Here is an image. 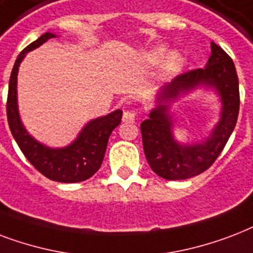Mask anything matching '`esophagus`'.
Returning a JSON list of instances; mask_svg holds the SVG:
<instances>
[{
    "label": "esophagus",
    "instance_id": "obj_1",
    "mask_svg": "<svg viewBox=\"0 0 253 253\" xmlns=\"http://www.w3.org/2000/svg\"><path fill=\"white\" fill-rule=\"evenodd\" d=\"M136 120V113L132 112V111H125L124 115H123V121L124 123H134Z\"/></svg>",
    "mask_w": 253,
    "mask_h": 253
}]
</instances>
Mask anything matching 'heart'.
<instances>
[{
    "mask_svg": "<svg viewBox=\"0 0 253 253\" xmlns=\"http://www.w3.org/2000/svg\"><path fill=\"white\" fill-rule=\"evenodd\" d=\"M141 62L146 67H156L162 62V74L165 76H174L185 66V56L181 51L174 50L168 52L166 47L157 46L144 52L141 56Z\"/></svg>",
    "mask_w": 253,
    "mask_h": 253,
    "instance_id": "1",
    "label": "heart"
}]
</instances>
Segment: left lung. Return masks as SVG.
I'll return each mask as SVG.
<instances>
[{"label":"left lung","mask_w":253,"mask_h":253,"mask_svg":"<svg viewBox=\"0 0 253 253\" xmlns=\"http://www.w3.org/2000/svg\"><path fill=\"white\" fill-rule=\"evenodd\" d=\"M198 87L217 92L222 104L221 115L210 136L185 144L173 136L169 109L181 97ZM239 104V80L234 62L222 47L211 42V56L205 68L182 74L160 88L156 107L149 113V119L141 123L145 157L152 170L161 178L179 181L209 169L234 132Z\"/></svg>","instance_id":"left-lung-1"}]
</instances>
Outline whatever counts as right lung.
<instances>
[{
    "label": "right lung",
    "mask_w": 253,
    "mask_h": 253,
    "mask_svg": "<svg viewBox=\"0 0 253 253\" xmlns=\"http://www.w3.org/2000/svg\"><path fill=\"white\" fill-rule=\"evenodd\" d=\"M51 38H56V34L50 31L42 34L37 41L30 43L15 60L9 80L6 104L7 123L19 149L39 173H42L44 177L52 181L62 182V183H75V182L85 181L100 169L104 158L105 149L108 145V138L113 129L121 123L123 111L116 109L105 116L88 121L75 140L63 148L47 146L35 140L27 132L18 111L17 76H18L19 66L27 52L33 51Z\"/></svg>",
    "instance_id": "1"
}]
</instances>
